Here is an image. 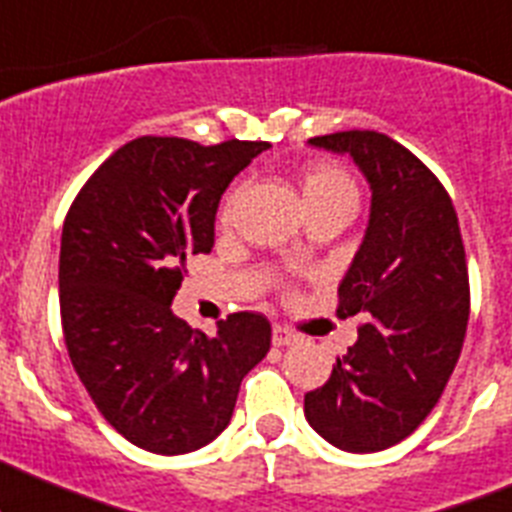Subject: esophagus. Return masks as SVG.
<instances>
[{
    "mask_svg": "<svg viewBox=\"0 0 512 512\" xmlns=\"http://www.w3.org/2000/svg\"><path fill=\"white\" fill-rule=\"evenodd\" d=\"M300 342H302V337L297 335V332L287 330V327L275 325V330H272V345L285 347V345H300Z\"/></svg>",
    "mask_w": 512,
    "mask_h": 512,
    "instance_id": "obj_1",
    "label": "esophagus"
}]
</instances>
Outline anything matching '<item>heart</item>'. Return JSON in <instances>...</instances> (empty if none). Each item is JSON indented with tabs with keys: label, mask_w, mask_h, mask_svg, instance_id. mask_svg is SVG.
Here are the masks:
<instances>
[{
	"label": "heart",
	"mask_w": 512,
	"mask_h": 512,
	"mask_svg": "<svg viewBox=\"0 0 512 512\" xmlns=\"http://www.w3.org/2000/svg\"><path fill=\"white\" fill-rule=\"evenodd\" d=\"M302 192H305L307 205L330 200H357V190L350 177H347V172L335 165L312 167L305 175V182H302ZM230 207L232 202H227L225 217L230 215Z\"/></svg>",
	"instance_id": "b5f03b06"
}]
</instances>
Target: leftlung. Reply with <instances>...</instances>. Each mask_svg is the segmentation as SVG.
Segmentation results:
<instances>
[{"label":"left lung","instance_id":"1","mask_svg":"<svg viewBox=\"0 0 512 512\" xmlns=\"http://www.w3.org/2000/svg\"><path fill=\"white\" fill-rule=\"evenodd\" d=\"M350 155L372 190L370 222L337 287V315H362L357 342L330 380L305 395V418L347 453L408 438L438 405L470 315L458 215L438 177L400 142L372 130L312 137Z\"/></svg>","mask_w":512,"mask_h":512}]
</instances>
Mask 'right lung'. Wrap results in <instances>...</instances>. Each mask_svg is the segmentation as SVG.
Instances as JSON below:
<instances>
[{
    "mask_svg": "<svg viewBox=\"0 0 512 512\" xmlns=\"http://www.w3.org/2000/svg\"><path fill=\"white\" fill-rule=\"evenodd\" d=\"M267 147L137 137L97 167L64 217L69 360L104 420L137 448L182 455L212 443L230 425L242 377L270 350L260 312H235L207 337L170 307L187 257L215 245L222 192Z\"/></svg>",
    "mask_w": 512,
    "mask_h": 512,
    "instance_id": "obj_1",
    "label": "right lung"
}]
</instances>
